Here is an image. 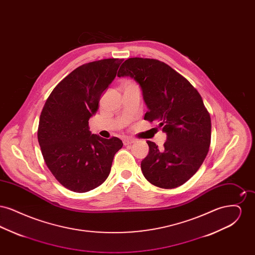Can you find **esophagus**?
Segmentation results:
<instances>
[{
  "label": "esophagus",
  "mask_w": 255,
  "mask_h": 255,
  "mask_svg": "<svg viewBox=\"0 0 255 255\" xmlns=\"http://www.w3.org/2000/svg\"><path fill=\"white\" fill-rule=\"evenodd\" d=\"M135 141V139L134 138H131V137H125L124 139H123V144L124 145H128V144H132Z\"/></svg>",
  "instance_id": "34e87169"
}]
</instances>
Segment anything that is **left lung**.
Segmentation results:
<instances>
[{
	"instance_id": "obj_1",
	"label": "left lung",
	"mask_w": 255,
	"mask_h": 255,
	"mask_svg": "<svg viewBox=\"0 0 255 255\" xmlns=\"http://www.w3.org/2000/svg\"><path fill=\"white\" fill-rule=\"evenodd\" d=\"M118 76H130L141 88L148 111L144 120L157 122L167 140L162 147L148 140L141 161L146 180L160 188L187 182L204 162L211 139V121L202 97L167 64L150 58L125 61Z\"/></svg>"
}]
</instances>
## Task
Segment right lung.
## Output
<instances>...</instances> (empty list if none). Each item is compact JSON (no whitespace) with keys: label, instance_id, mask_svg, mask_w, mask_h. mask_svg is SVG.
Wrapping results in <instances>:
<instances>
[{"label":"right lung","instance_id":"1","mask_svg":"<svg viewBox=\"0 0 255 255\" xmlns=\"http://www.w3.org/2000/svg\"><path fill=\"white\" fill-rule=\"evenodd\" d=\"M122 61L102 59L76 68L53 89L42 110L37 136L43 158L55 179L74 192L105 182L123 145L119 137L103 138L89 127Z\"/></svg>","mask_w":255,"mask_h":255}]
</instances>
